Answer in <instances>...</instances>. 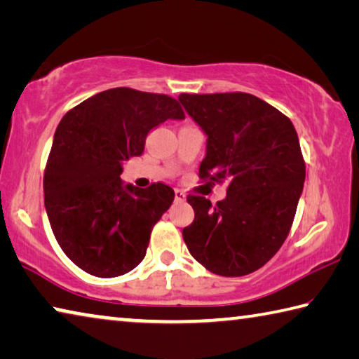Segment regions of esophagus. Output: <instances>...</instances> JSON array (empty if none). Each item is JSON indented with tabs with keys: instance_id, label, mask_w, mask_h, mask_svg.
Segmentation results:
<instances>
[{
	"instance_id": "34e87169",
	"label": "esophagus",
	"mask_w": 359,
	"mask_h": 359,
	"mask_svg": "<svg viewBox=\"0 0 359 359\" xmlns=\"http://www.w3.org/2000/svg\"><path fill=\"white\" fill-rule=\"evenodd\" d=\"M174 194H175V201L177 203L185 201V193L182 190H174Z\"/></svg>"
}]
</instances>
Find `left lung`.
<instances>
[{
  "label": "left lung",
  "instance_id": "obj_1",
  "mask_svg": "<svg viewBox=\"0 0 359 359\" xmlns=\"http://www.w3.org/2000/svg\"><path fill=\"white\" fill-rule=\"evenodd\" d=\"M179 101L208 135L199 179L228 182L215 205L188 194V252L217 276L252 274L278 252L294 220L306 180L297 133L287 115L250 93H182Z\"/></svg>",
  "mask_w": 359,
  "mask_h": 359
}]
</instances>
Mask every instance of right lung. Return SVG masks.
<instances>
[{"label":"right lung","instance_id":"obj_1","mask_svg":"<svg viewBox=\"0 0 359 359\" xmlns=\"http://www.w3.org/2000/svg\"><path fill=\"white\" fill-rule=\"evenodd\" d=\"M185 118L168 95L118 87L65 114L44 171V204L53 236L72 263L95 277H118L141 263L155 223L174 201L156 182L123 185L125 161L142 155L149 131Z\"/></svg>","mask_w":359,"mask_h":359}]
</instances>
